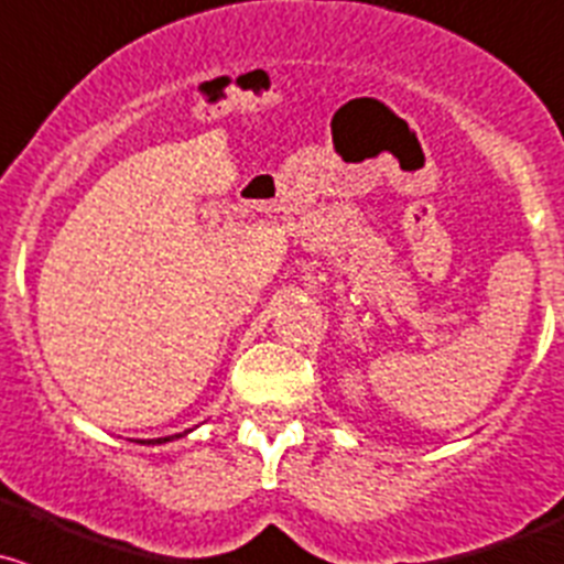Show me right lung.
I'll use <instances>...</instances> for the list:
<instances>
[{
	"instance_id": "1",
	"label": "right lung",
	"mask_w": 564,
	"mask_h": 564,
	"mask_svg": "<svg viewBox=\"0 0 564 564\" xmlns=\"http://www.w3.org/2000/svg\"><path fill=\"white\" fill-rule=\"evenodd\" d=\"M173 438H182V433L173 435ZM167 441H171V438H156V441H149V444H167ZM143 444H145V441H143Z\"/></svg>"
}]
</instances>
